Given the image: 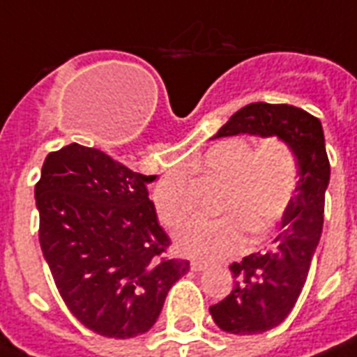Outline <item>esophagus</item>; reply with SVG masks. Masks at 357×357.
<instances>
[{"mask_svg":"<svg viewBox=\"0 0 357 357\" xmlns=\"http://www.w3.org/2000/svg\"><path fill=\"white\" fill-rule=\"evenodd\" d=\"M190 269H192V271H206V269H208V264L192 262L190 264Z\"/></svg>","mask_w":357,"mask_h":357,"instance_id":"esophagus-1","label":"esophagus"}]
</instances>
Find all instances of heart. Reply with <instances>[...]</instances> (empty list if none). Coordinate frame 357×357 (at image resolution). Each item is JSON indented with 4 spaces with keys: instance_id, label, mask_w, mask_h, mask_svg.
<instances>
[{
    "instance_id": "b5f03b06",
    "label": "heart",
    "mask_w": 357,
    "mask_h": 357,
    "mask_svg": "<svg viewBox=\"0 0 357 357\" xmlns=\"http://www.w3.org/2000/svg\"><path fill=\"white\" fill-rule=\"evenodd\" d=\"M202 172L225 181L219 211L211 221H192L176 234L183 257L215 262L245 245V228L260 238L287 213L298 183V160L281 138L252 148L243 138L213 144L198 162ZM153 206L162 225L179 227L189 215L187 181L181 174L162 178L153 189Z\"/></svg>"
}]
</instances>
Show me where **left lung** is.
<instances>
[{
  "label": "left lung",
  "mask_w": 357,
  "mask_h": 357,
  "mask_svg": "<svg viewBox=\"0 0 357 357\" xmlns=\"http://www.w3.org/2000/svg\"><path fill=\"white\" fill-rule=\"evenodd\" d=\"M238 135L277 136L292 148L298 160V183L281 232L264 252H252L230 266L234 290L209 307L222 331L255 335L277 328L305 287L322 236L330 160L320 119L296 106L251 102L234 114L213 138Z\"/></svg>",
  "instance_id": "obj_1"
}]
</instances>
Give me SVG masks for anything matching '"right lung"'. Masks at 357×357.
Instances as JSON below:
<instances>
[{
    "mask_svg": "<svg viewBox=\"0 0 357 357\" xmlns=\"http://www.w3.org/2000/svg\"><path fill=\"white\" fill-rule=\"evenodd\" d=\"M155 179L69 144L48 153L35 185L54 282L76 320L102 337L151 330L168 290L189 271L187 260L167 258L170 238L148 195Z\"/></svg>",
    "mask_w": 357,
    "mask_h": 357,
    "instance_id": "right-lung-1",
    "label": "right lung"
}]
</instances>
